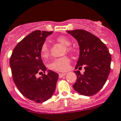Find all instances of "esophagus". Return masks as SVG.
<instances>
[{
    "label": "esophagus",
    "instance_id": "34e87169",
    "mask_svg": "<svg viewBox=\"0 0 121 121\" xmlns=\"http://www.w3.org/2000/svg\"><path fill=\"white\" fill-rule=\"evenodd\" d=\"M66 74V73H59V77H64V76H65Z\"/></svg>",
    "mask_w": 121,
    "mask_h": 121
}]
</instances>
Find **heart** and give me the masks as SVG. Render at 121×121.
<instances>
[{"instance_id": "heart-1", "label": "heart", "mask_w": 121, "mask_h": 121, "mask_svg": "<svg viewBox=\"0 0 121 121\" xmlns=\"http://www.w3.org/2000/svg\"><path fill=\"white\" fill-rule=\"evenodd\" d=\"M58 42L61 43L64 46H66V50L68 52H70L71 51V48L69 47L71 44L70 40L66 36H61L58 37L56 39ZM41 53L42 57L46 59L48 57L49 55V48L47 43L43 44L41 48ZM70 63V60L66 56L60 57L58 59H55L49 64V68L53 71H66L68 69Z\"/></svg>"}]
</instances>
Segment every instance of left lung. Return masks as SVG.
<instances>
[{"label": "left lung", "mask_w": 121, "mask_h": 121, "mask_svg": "<svg viewBox=\"0 0 121 121\" xmlns=\"http://www.w3.org/2000/svg\"><path fill=\"white\" fill-rule=\"evenodd\" d=\"M80 47V55L75 69L84 66L85 72L74 71L77 76L73 85L82 95L90 96L98 92L105 85L110 71L111 55L107 46L89 32L82 29L68 30Z\"/></svg>", "instance_id": "1"}]
</instances>
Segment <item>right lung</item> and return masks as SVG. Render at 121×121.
<instances>
[{
    "mask_svg": "<svg viewBox=\"0 0 121 121\" xmlns=\"http://www.w3.org/2000/svg\"><path fill=\"white\" fill-rule=\"evenodd\" d=\"M53 31L35 30L17 44L10 57L9 65L13 81L19 91L30 100L43 103L52 96L59 74L48 70V74L38 77V73H45L41 56V48L46 38Z\"/></svg>",
    "mask_w": 121,
    "mask_h": 121,
    "instance_id": "obj_1",
    "label": "right lung"
}]
</instances>
